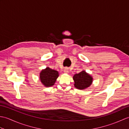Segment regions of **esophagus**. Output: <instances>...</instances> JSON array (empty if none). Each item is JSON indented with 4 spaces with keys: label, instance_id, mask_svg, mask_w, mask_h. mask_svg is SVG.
I'll use <instances>...</instances> for the list:
<instances>
[{
    "label": "esophagus",
    "instance_id": "esophagus-1",
    "mask_svg": "<svg viewBox=\"0 0 129 129\" xmlns=\"http://www.w3.org/2000/svg\"><path fill=\"white\" fill-rule=\"evenodd\" d=\"M68 72H69V70H68V68H65L64 70V73L65 74H68Z\"/></svg>",
    "mask_w": 129,
    "mask_h": 129
}]
</instances>
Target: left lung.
Instances as JSON below:
<instances>
[{"label": "left lung", "instance_id": "obj_1", "mask_svg": "<svg viewBox=\"0 0 129 129\" xmlns=\"http://www.w3.org/2000/svg\"><path fill=\"white\" fill-rule=\"evenodd\" d=\"M74 81V86L79 90H85L89 87L92 83L93 78L91 75L86 73L85 70H82L78 74H75L73 76Z\"/></svg>", "mask_w": 129, "mask_h": 129}]
</instances>
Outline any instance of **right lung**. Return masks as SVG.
<instances>
[{"label": "right lung", "mask_w": 129, "mask_h": 129, "mask_svg": "<svg viewBox=\"0 0 129 129\" xmlns=\"http://www.w3.org/2000/svg\"><path fill=\"white\" fill-rule=\"evenodd\" d=\"M59 72L56 70L46 67L43 69L39 74V78L41 83L45 87H50L53 86L59 77Z\"/></svg>", "instance_id": "right-lung-1"}]
</instances>
